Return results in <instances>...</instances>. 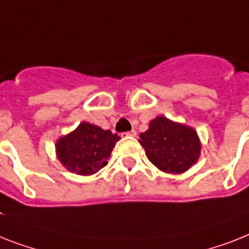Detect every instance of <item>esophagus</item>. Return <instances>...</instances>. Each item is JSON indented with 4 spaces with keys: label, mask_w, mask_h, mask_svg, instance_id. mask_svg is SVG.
Masks as SVG:
<instances>
[{
    "label": "esophagus",
    "mask_w": 249,
    "mask_h": 249,
    "mask_svg": "<svg viewBox=\"0 0 249 249\" xmlns=\"http://www.w3.org/2000/svg\"><path fill=\"white\" fill-rule=\"evenodd\" d=\"M124 135H126V136H132V137H136V131H135V129H132V131H129V132H126L124 133Z\"/></svg>",
    "instance_id": "esophagus-1"
}]
</instances>
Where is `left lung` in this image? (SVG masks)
Returning a JSON list of instances; mask_svg holds the SVG:
<instances>
[{
  "label": "left lung",
  "instance_id": "left-lung-1",
  "mask_svg": "<svg viewBox=\"0 0 249 249\" xmlns=\"http://www.w3.org/2000/svg\"><path fill=\"white\" fill-rule=\"evenodd\" d=\"M139 142L145 149L147 159L165 173H184L201 155V141L196 129L164 116L150 121L147 131L140 133Z\"/></svg>",
  "mask_w": 249,
  "mask_h": 249
}]
</instances>
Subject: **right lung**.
<instances>
[{
  "mask_svg": "<svg viewBox=\"0 0 249 249\" xmlns=\"http://www.w3.org/2000/svg\"><path fill=\"white\" fill-rule=\"evenodd\" d=\"M120 139L109 129L81 122L72 132L57 140L55 155L69 172L91 176L108 164V158Z\"/></svg>",
  "mask_w": 249,
  "mask_h": 249,
  "instance_id": "right-lung-1",
  "label": "right lung"
}]
</instances>
